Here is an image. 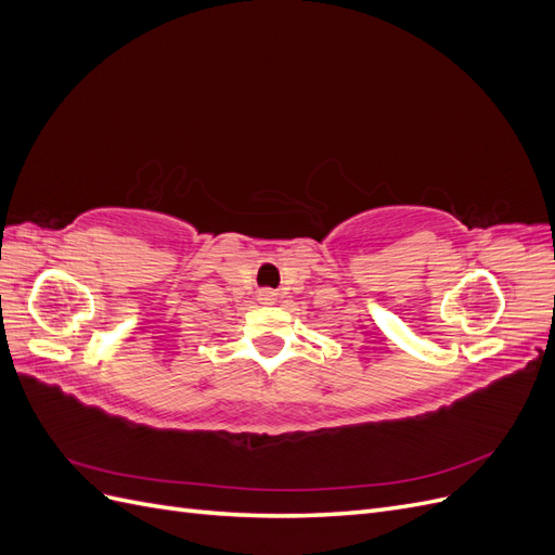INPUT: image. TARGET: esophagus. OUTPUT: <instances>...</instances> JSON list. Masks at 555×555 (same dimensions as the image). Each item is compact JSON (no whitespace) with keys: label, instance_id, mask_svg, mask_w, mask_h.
Wrapping results in <instances>:
<instances>
[{"label":"esophagus","instance_id":"esophagus-1","mask_svg":"<svg viewBox=\"0 0 555 555\" xmlns=\"http://www.w3.org/2000/svg\"><path fill=\"white\" fill-rule=\"evenodd\" d=\"M259 300H261V304H275V292L273 289H261Z\"/></svg>","mask_w":555,"mask_h":555}]
</instances>
